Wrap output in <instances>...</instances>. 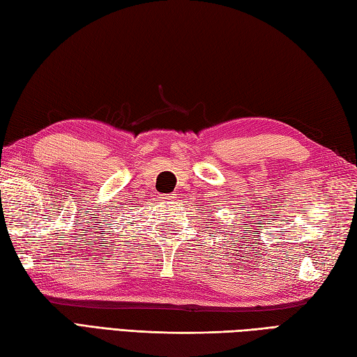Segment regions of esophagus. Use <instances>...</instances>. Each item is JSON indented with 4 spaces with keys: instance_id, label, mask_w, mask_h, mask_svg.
I'll use <instances>...</instances> for the list:
<instances>
[{
    "instance_id": "obj_1",
    "label": "esophagus",
    "mask_w": 357,
    "mask_h": 357,
    "mask_svg": "<svg viewBox=\"0 0 357 357\" xmlns=\"http://www.w3.org/2000/svg\"><path fill=\"white\" fill-rule=\"evenodd\" d=\"M170 198H174V197H170Z\"/></svg>"
}]
</instances>
